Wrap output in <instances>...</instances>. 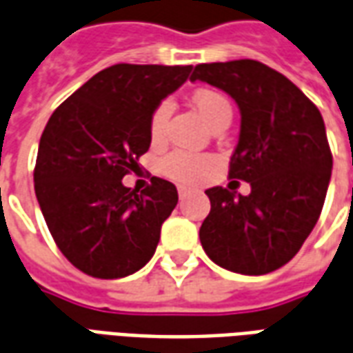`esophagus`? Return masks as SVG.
Wrapping results in <instances>:
<instances>
[{
  "instance_id": "34e87169",
  "label": "esophagus",
  "mask_w": 353,
  "mask_h": 353,
  "mask_svg": "<svg viewBox=\"0 0 353 353\" xmlns=\"http://www.w3.org/2000/svg\"><path fill=\"white\" fill-rule=\"evenodd\" d=\"M177 194H179V200H185L189 194H191V189H187V187H179V189H177Z\"/></svg>"
}]
</instances>
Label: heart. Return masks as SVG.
Masks as SVG:
<instances>
[{"mask_svg": "<svg viewBox=\"0 0 353 353\" xmlns=\"http://www.w3.org/2000/svg\"><path fill=\"white\" fill-rule=\"evenodd\" d=\"M192 103H194L196 111L210 126H214L219 119L232 113L229 100L223 94L214 92V90H200V92H196L194 98H192ZM168 117V101H164L154 109L153 117H151V124H149L151 138L154 141L164 136ZM161 168L162 174L168 176L170 179H176V181H181V183H199L206 177V174L212 168V159L208 154L189 153V151H172L162 159Z\"/></svg>", "mask_w": 353, "mask_h": 353, "instance_id": "b5f03b06", "label": "heart"}]
</instances>
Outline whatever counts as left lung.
Listing matches in <instances>:
<instances>
[{
	"instance_id": "left-lung-1",
	"label": "left lung",
	"mask_w": 353,
	"mask_h": 353,
	"mask_svg": "<svg viewBox=\"0 0 353 353\" xmlns=\"http://www.w3.org/2000/svg\"><path fill=\"white\" fill-rule=\"evenodd\" d=\"M191 81L221 88L238 103L240 138L229 177L252 185L248 196L208 189L202 248L232 272H272L295 257L325 202L333 154L323 117L285 75L257 60L199 64Z\"/></svg>"
}]
</instances>
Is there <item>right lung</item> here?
<instances>
[{
    "mask_svg": "<svg viewBox=\"0 0 353 353\" xmlns=\"http://www.w3.org/2000/svg\"><path fill=\"white\" fill-rule=\"evenodd\" d=\"M192 65L115 64L96 73L50 115L39 139L35 196L58 250L101 280L134 274L153 257L176 185L123 177L151 145V117L189 79Z\"/></svg>",
    "mask_w": 353,
    "mask_h": 353,
    "instance_id": "obj_1",
    "label": "right lung"
}]
</instances>
